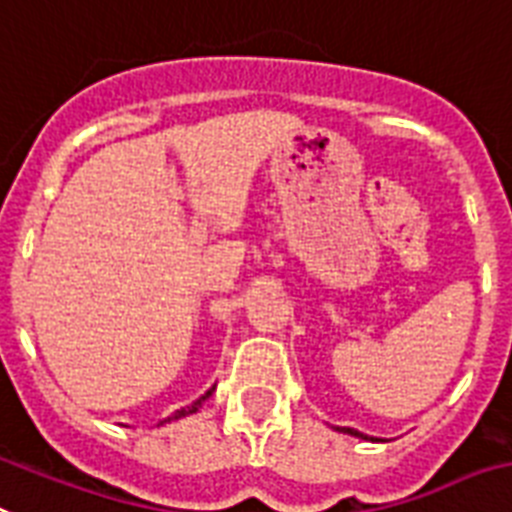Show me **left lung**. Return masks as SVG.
I'll use <instances>...</instances> for the list:
<instances>
[{
	"label": "left lung",
	"mask_w": 512,
	"mask_h": 512,
	"mask_svg": "<svg viewBox=\"0 0 512 512\" xmlns=\"http://www.w3.org/2000/svg\"><path fill=\"white\" fill-rule=\"evenodd\" d=\"M336 431H339V434L357 436V439H368V434H363V431H357V429H350V426H336Z\"/></svg>",
	"instance_id": "1"
}]
</instances>
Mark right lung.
I'll list each match as a JSON object with an SVG mask.
<instances>
[{
  "mask_svg": "<svg viewBox=\"0 0 512 512\" xmlns=\"http://www.w3.org/2000/svg\"><path fill=\"white\" fill-rule=\"evenodd\" d=\"M213 392H215V386H213V389H207V392L202 394V397H199V400L191 402V405L181 407V410H176V413H170L168 418H162V421L157 423V426H162V423H170V421H178V418H186V415H191V413H197L199 407H202V402H205L207 397H210V394H213Z\"/></svg>",
  "mask_w": 512,
  "mask_h": 512,
  "instance_id": "add662e5",
  "label": "right lung"
}]
</instances>
